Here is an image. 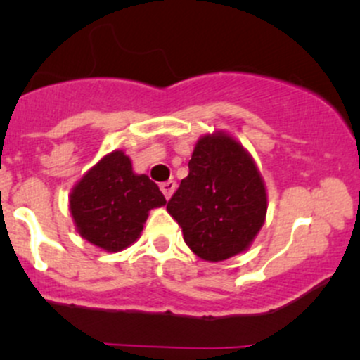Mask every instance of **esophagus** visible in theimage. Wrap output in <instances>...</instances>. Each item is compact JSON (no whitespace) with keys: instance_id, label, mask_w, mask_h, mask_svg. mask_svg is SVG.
Masks as SVG:
<instances>
[{"instance_id":"34e87169","label":"esophagus","mask_w":360,"mask_h":360,"mask_svg":"<svg viewBox=\"0 0 360 360\" xmlns=\"http://www.w3.org/2000/svg\"><path fill=\"white\" fill-rule=\"evenodd\" d=\"M160 189H162L164 196H166L169 200V198L172 196V193L176 191V181H166V183L160 184Z\"/></svg>"}]
</instances>
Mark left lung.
Masks as SVG:
<instances>
[{"label":"left lung","mask_w":360,"mask_h":360,"mask_svg":"<svg viewBox=\"0 0 360 360\" xmlns=\"http://www.w3.org/2000/svg\"><path fill=\"white\" fill-rule=\"evenodd\" d=\"M188 167V177L167 201L184 242L212 262L245 250L267 212L266 188L254 160L233 139L205 135Z\"/></svg>","instance_id":"left-lung-1"}]
</instances>
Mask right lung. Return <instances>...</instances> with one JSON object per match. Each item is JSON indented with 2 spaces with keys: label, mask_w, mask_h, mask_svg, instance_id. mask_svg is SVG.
<instances>
[{
  "label": "right lung",
  "mask_w": 360,
  "mask_h": 360,
  "mask_svg": "<svg viewBox=\"0 0 360 360\" xmlns=\"http://www.w3.org/2000/svg\"><path fill=\"white\" fill-rule=\"evenodd\" d=\"M71 213L81 237L108 252L139 238L148 210L166 205L159 186L131 171L123 152L103 157L71 194Z\"/></svg>",
  "instance_id": "1"
}]
</instances>
